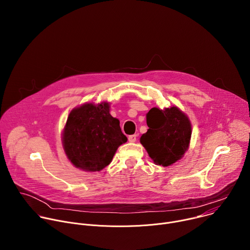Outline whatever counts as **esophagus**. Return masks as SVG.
<instances>
[{"label":"esophagus","instance_id":"obj_1","mask_svg":"<svg viewBox=\"0 0 250 250\" xmlns=\"http://www.w3.org/2000/svg\"><path fill=\"white\" fill-rule=\"evenodd\" d=\"M136 138H137V135H136V134L129 135V136H128V141H129V142H135V141H136Z\"/></svg>","mask_w":250,"mask_h":250}]
</instances>
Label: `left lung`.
<instances>
[{"label": "left lung", "instance_id": "8db88e82", "mask_svg": "<svg viewBox=\"0 0 250 250\" xmlns=\"http://www.w3.org/2000/svg\"><path fill=\"white\" fill-rule=\"evenodd\" d=\"M148 129L140 137L149 157L156 165L167 167L180 160L189 148L192 125L178 106L152 108L147 116Z\"/></svg>", "mask_w": 250, "mask_h": 250}]
</instances>
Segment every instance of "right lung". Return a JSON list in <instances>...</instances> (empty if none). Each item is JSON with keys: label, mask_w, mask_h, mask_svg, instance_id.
Wrapping results in <instances>:
<instances>
[{"label": "right lung", "mask_w": 250, "mask_h": 250, "mask_svg": "<svg viewBox=\"0 0 250 250\" xmlns=\"http://www.w3.org/2000/svg\"><path fill=\"white\" fill-rule=\"evenodd\" d=\"M110 103H85L68 115L62 145L69 161L87 172L108 166L120 146L127 141L120 121L110 114Z\"/></svg>", "instance_id": "right-lung-1"}]
</instances>
